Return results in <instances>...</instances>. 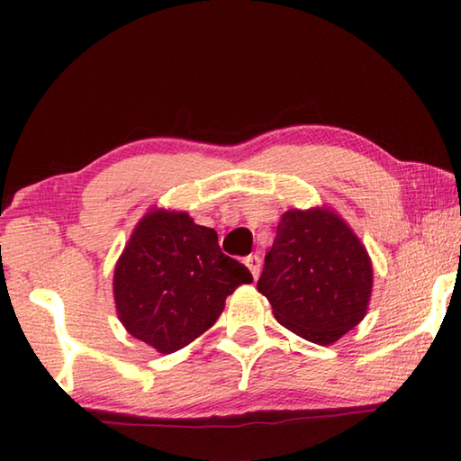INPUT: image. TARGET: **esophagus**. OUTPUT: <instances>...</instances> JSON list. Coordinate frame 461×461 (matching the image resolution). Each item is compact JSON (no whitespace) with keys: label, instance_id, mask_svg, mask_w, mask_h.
<instances>
[{"label":"esophagus","instance_id":"esophagus-1","mask_svg":"<svg viewBox=\"0 0 461 461\" xmlns=\"http://www.w3.org/2000/svg\"><path fill=\"white\" fill-rule=\"evenodd\" d=\"M243 263H246L248 269L251 271L253 279H258L259 277V271H261V258L253 253V256H248L246 259H243Z\"/></svg>","mask_w":461,"mask_h":461}]
</instances>
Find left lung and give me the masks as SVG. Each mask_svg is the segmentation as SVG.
Segmentation results:
<instances>
[{
    "label": "left lung",
    "instance_id": "1",
    "mask_svg": "<svg viewBox=\"0 0 461 461\" xmlns=\"http://www.w3.org/2000/svg\"><path fill=\"white\" fill-rule=\"evenodd\" d=\"M258 291L283 327L325 347L365 319L372 263L335 212L289 210L277 225Z\"/></svg>",
    "mask_w": 461,
    "mask_h": 461
}]
</instances>
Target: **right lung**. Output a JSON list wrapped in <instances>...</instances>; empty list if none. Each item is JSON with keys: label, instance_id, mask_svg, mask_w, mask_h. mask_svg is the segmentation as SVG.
I'll list each match as a JSON object with an SVG mask.
<instances>
[{"label": "right lung", "instance_id": "obj_1", "mask_svg": "<svg viewBox=\"0 0 461 461\" xmlns=\"http://www.w3.org/2000/svg\"><path fill=\"white\" fill-rule=\"evenodd\" d=\"M251 281L246 266L221 253L212 228L185 212L150 210L116 261L113 291L124 329L170 355L208 330L225 297Z\"/></svg>", "mask_w": 461, "mask_h": 461}]
</instances>
